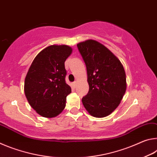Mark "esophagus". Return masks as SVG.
Listing matches in <instances>:
<instances>
[{
	"label": "esophagus",
	"instance_id": "obj_1",
	"mask_svg": "<svg viewBox=\"0 0 157 157\" xmlns=\"http://www.w3.org/2000/svg\"><path fill=\"white\" fill-rule=\"evenodd\" d=\"M73 86H74V88H75V87H76V86H77V82L76 81L73 82Z\"/></svg>",
	"mask_w": 157,
	"mask_h": 157
}]
</instances>
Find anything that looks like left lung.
<instances>
[{
    "label": "left lung",
    "instance_id": "obj_1",
    "mask_svg": "<svg viewBox=\"0 0 157 157\" xmlns=\"http://www.w3.org/2000/svg\"><path fill=\"white\" fill-rule=\"evenodd\" d=\"M87 71L89 91L82 101L94 117L109 115L120 105L126 91L123 66L107 48L95 40L77 44Z\"/></svg>",
    "mask_w": 157,
    "mask_h": 157
}]
</instances>
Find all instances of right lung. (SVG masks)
<instances>
[{"label": "right lung", "mask_w": 157, "mask_h": 157, "mask_svg": "<svg viewBox=\"0 0 157 157\" xmlns=\"http://www.w3.org/2000/svg\"><path fill=\"white\" fill-rule=\"evenodd\" d=\"M72 53L66 45H52L34 58L26 75L24 91L29 104L46 118L59 115L66 107V96L71 93L66 83L64 62Z\"/></svg>", "instance_id": "add662e5"}]
</instances>
